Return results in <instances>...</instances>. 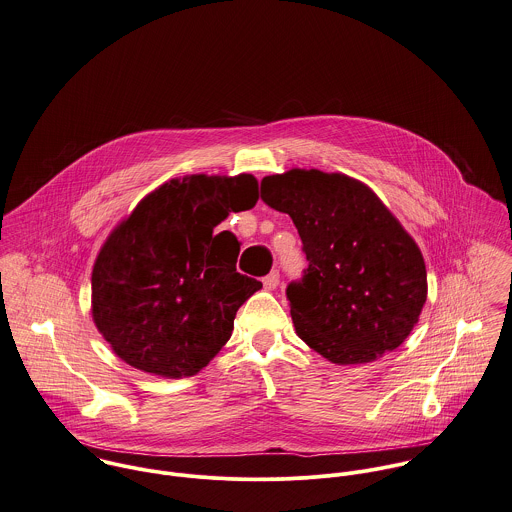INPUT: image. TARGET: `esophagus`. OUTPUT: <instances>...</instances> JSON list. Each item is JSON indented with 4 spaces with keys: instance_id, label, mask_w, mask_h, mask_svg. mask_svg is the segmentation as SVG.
Segmentation results:
<instances>
[{
    "instance_id": "1",
    "label": "esophagus",
    "mask_w": 512,
    "mask_h": 512,
    "mask_svg": "<svg viewBox=\"0 0 512 512\" xmlns=\"http://www.w3.org/2000/svg\"><path fill=\"white\" fill-rule=\"evenodd\" d=\"M279 271H271L265 279H263V287L267 289V291H275L277 287H279Z\"/></svg>"
}]
</instances>
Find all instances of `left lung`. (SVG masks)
I'll return each mask as SVG.
<instances>
[{
	"instance_id": "8db88e82",
	"label": "left lung",
	"mask_w": 512,
	"mask_h": 512,
	"mask_svg": "<svg viewBox=\"0 0 512 512\" xmlns=\"http://www.w3.org/2000/svg\"><path fill=\"white\" fill-rule=\"evenodd\" d=\"M261 200L291 215L307 255L303 281L287 287L299 338L342 366L396 350L427 299L423 255L396 215L338 172L265 176Z\"/></svg>"
}]
</instances>
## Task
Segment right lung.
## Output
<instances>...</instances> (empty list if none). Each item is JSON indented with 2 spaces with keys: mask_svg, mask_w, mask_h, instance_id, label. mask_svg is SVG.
Here are the masks:
<instances>
[{
  "mask_svg": "<svg viewBox=\"0 0 512 512\" xmlns=\"http://www.w3.org/2000/svg\"><path fill=\"white\" fill-rule=\"evenodd\" d=\"M259 200L251 174L174 178L124 217L93 267L91 312L112 352L160 378L198 374L263 285L237 273L239 241L215 227Z\"/></svg>",
  "mask_w": 512,
  "mask_h": 512,
  "instance_id": "1",
  "label": "right lung"
}]
</instances>
